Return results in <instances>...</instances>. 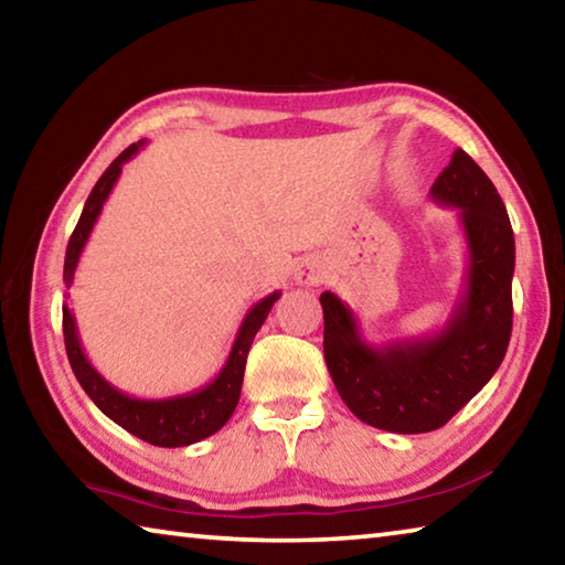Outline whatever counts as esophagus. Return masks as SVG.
I'll return each instance as SVG.
<instances>
[{"label":"esophagus","mask_w":565,"mask_h":565,"mask_svg":"<svg viewBox=\"0 0 565 565\" xmlns=\"http://www.w3.org/2000/svg\"><path fill=\"white\" fill-rule=\"evenodd\" d=\"M323 279H327V271H323V264L313 259V256H306L294 269V281L299 286H319Z\"/></svg>","instance_id":"obj_1"}]
</instances>
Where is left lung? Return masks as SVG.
<instances>
[{"instance_id":"left-lung-1","label":"left lung","mask_w":565,"mask_h":565,"mask_svg":"<svg viewBox=\"0 0 565 565\" xmlns=\"http://www.w3.org/2000/svg\"><path fill=\"white\" fill-rule=\"evenodd\" d=\"M431 199L458 209L468 248L461 296L444 329L374 347L361 337L349 303L321 294L323 359L333 386L353 416L391 434L441 428L489 384L511 341L515 242L493 181L456 149Z\"/></svg>"}]
</instances>
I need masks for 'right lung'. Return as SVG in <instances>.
<instances>
[{
  "label": "right lung",
  "mask_w": 565,
  "mask_h": 565,
  "mask_svg": "<svg viewBox=\"0 0 565 565\" xmlns=\"http://www.w3.org/2000/svg\"><path fill=\"white\" fill-rule=\"evenodd\" d=\"M145 145L147 141H137V145L124 149L121 154L111 161L109 169L99 177L97 184H94L87 204L82 209L79 222H76L70 244H66V256H64L66 286H72L74 281L76 264H79L84 246L89 242V234L94 224H97L104 202H107L114 184H117L121 167L127 164V161ZM279 296L281 291H274L248 309L242 327H238L234 347L228 351V359L212 384H206L196 391H189V394H181V396L137 398V396L124 394V391H119L117 386H111L109 381L92 366L87 353H84L79 333H76L74 313L70 306L64 303L62 327H64L66 356H70L74 376L82 384V388L87 391V396L97 404V408L104 416H109L114 424H119L124 428V431H129L131 436L141 438V441L154 444L161 448L189 446L216 434L218 428L232 418L234 408L238 404V396H242L248 349H252L256 331L262 329V323L266 321V317H269L271 306L276 303Z\"/></svg>",
  "instance_id": "right-lung-1"
}]
</instances>
